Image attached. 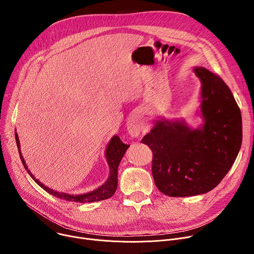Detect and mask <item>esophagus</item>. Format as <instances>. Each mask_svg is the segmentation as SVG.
I'll use <instances>...</instances> for the list:
<instances>
[{
  "label": "esophagus",
  "instance_id": "1",
  "mask_svg": "<svg viewBox=\"0 0 254 254\" xmlns=\"http://www.w3.org/2000/svg\"><path fill=\"white\" fill-rule=\"evenodd\" d=\"M127 131L131 136H137L140 132V129H141L140 120L137 117H132L127 122Z\"/></svg>",
  "mask_w": 254,
  "mask_h": 254
}]
</instances>
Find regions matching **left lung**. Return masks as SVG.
Wrapping results in <instances>:
<instances>
[{"mask_svg": "<svg viewBox=\"0 0 254 254\" xmlns=\"http://www.w3.org/2000/svg\"><path fill=\"white\" fill-rule=\"evenodd\" d=\"M202 82L205 123L190 129L181 122H158L141 142L153 152L157 188L170 197L207 193L229 172L242 141L240 110L225 82L204 67L194 69Z\"/></svg>", "mask_w": 254, "mask_h": 254, "instance_id": "obj_1", "label": "left lung"}]
</instances>
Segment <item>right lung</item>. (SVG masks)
<instances>
[{
  "label": "right lung",
  "mask_w": 254,
  "mask_h": 254,
  "mask_svg": "<svg viewBox=\"0 0 254 254\" xmlns=\"http://www.w3.org/2000/svg\"><path fill=\"white\" fill-rule=\"evenodd\" d=\"M16 136V142H17V147L19 150V154H20V158L21 161L23 163L24 168L27 170L28 174L31 176V178L37 183L41 188H43L46 192H48L49 194L62 199V200H66L69 202H78V203H88V202H96V201H101V200H105L111 198L118 187V168L119 165L126 153V151L127 150V148L129 147V144H126L124 143L121 138L118 135L113 136V138L111 139L110 143H108L107 149H106V160L108 163V166H110V178L105 182L104 185H102L101 187H99L98 189L86 193V194H82V195H69V194H64V193H59L56 191H53L52 189L46 187L45 185H43L40 181H38L37 179H35V177L32 175V173L28 170V167L26 166V163L23 159V156L20 152V141H19V137H18V133H15Z\"/></svg>",
  "instance_id": "add662e5"
}]
</instances>
